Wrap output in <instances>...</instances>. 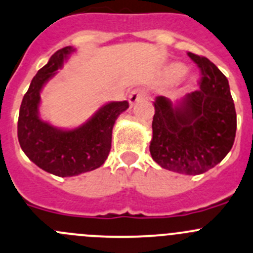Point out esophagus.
I'll return each mask as SVG.
<instances>
[{"mask_svg":"<svg viewBox=\"0 0 253 253\" xmlns=\"http://www.w3.org/2000/svg\"><path fill=\"white\" fill-rule=\"evenodd\" d=\"M146 96H147L146 90L139 89V87H138V89L132 90L131 94H129V96H128V101H129V104H131L132 106H133V105L136 104V102H138L139 100H143Z\"/></svg>","mask_w":253,"mask_h":253,"instance_id":"esophagus-1","label":"esophagus"}]
</instances>
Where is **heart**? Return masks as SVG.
I'll return each instance as SVG.
<instances>
[{"mask_svg":"<svg viewBox=\"0 0 253 253\" xmlns=\"http://www.w3.org/2000/svg\"><path fill=\"white\" fill-rule=\"evenodd\" d=\"M186 73V68L183 64H173L169 69V74L173 79H179Z\"/></svg>","mask_w":253,"mask_h":253,"instance_id":"obj_1","label":"heart"}]
</instances>
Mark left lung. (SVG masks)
I'll return each instance as SVG.
<instances>
[{
  "label": "left lung",
  "mask_w": 253,
  "mask_h": 253,
  "mask_svg": "<svg viewBox=\"0 0 253 253\" xmlns=\"http://www.w3.org/2000/svg\"><path fill=\"white\" fill-rule=\"evenodd\" d=\"M188 56L202 73L200 89L176 105L164 96L157 97L149 152L162 168L197 175L226 157L237 122L226 77L205 56L190 51Z\"/></svg>",
  "instance_id": "obj_1"
}]
</instances>
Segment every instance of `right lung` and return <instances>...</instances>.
I'll return each mask as SVG.
<instances>
[{
    "label": "right lung",
    "mask_w": 253,
    "mask_h": 253,
    "mask_svg": "<svg viewBox=\"0 0 253 253\" xmlns=\"http://www.w3.org/2000/svg\"><path fill=\"white\" fill-rule=\"evenodd\" d=\"M75 49L56 50L29 85L19 109L18 141L34 164L58 176H74L99 168L111 149L112 128L119 115L128 109L127 101L109 102L74 129H60L42 121L38 114L43 85L61 68Z\"/></svg>",
    "instance_id": "obj_1"
}]
</instances>
